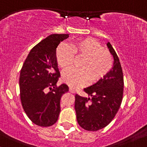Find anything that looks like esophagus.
I'll return each instance as SVG.
<instances>
[{
  "label": "esophagus",
  "instance_id": "34e87169",
  "mask_svg": "<svg viewBox=\"0 0 147 147\" xmlns=\"http://www.w3.org/2000/svg\"><path fill=\"white\" fill-rule=\"evenodd\" d=\"M69 91H70V92H71V93H72V94L75 93V89H73V88H69Z\"/></svg>",
  "mask_w": 147,
  "mask_h": 147
}]
</instances>
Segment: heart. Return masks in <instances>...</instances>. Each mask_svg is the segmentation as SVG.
<instances>
[{
	"label": "heart",
	"mask_w": 147,
	"mask_h": 147,
	"mask_svg": "<svg viewBox=\"0 0 147 147\" xmlns=\"http://www.w3.org/2000/svg\"><path fill=\"white\" fill-rule=\"evenodd\" d=\"M74 56L82 58L79 63L81 68L68 70L63 75V81L73 88L82 87L89 80L91 84H96L108 74L114 63L110 52L90 38L72 42L68 47L62 44L57 49V61L63 70L72 66Z\"/></svg>",
	"instance_id": "obj_1"
}]
</instances>
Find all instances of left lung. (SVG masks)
I'll list each match as a JSON object with an SVG mask.
<instances>
[{
	"label": "left lung",
	"mask_w": 147,
	"mask_h": 147,
	"mask_svg": "<svg viewBox=\"0 0 147 147\" xmlns=\"http://www.w3.org/2000/svg\"><path fill=\"white\" fill-rule=\"evenodd\" d=\"M107 46L114 57L112 70L101 80L84 88L91 98L75 95L77 122L87 131H94L107 126L116 116L123 100L124 81L121 63L111 44L108 42Z\"/></svg>",
	"instance_id": "1"
}]
</instances>
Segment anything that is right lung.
<instances>
[{
	"mask_svg": "<svg viewBox=\"0 0 147 147\" xmlns=\"http://www.w3.org/2000/svg\"><path fill=\"white\" fill-rule=\"evenodd\" d=\"M68 34H52L31 49L20 70V100L26 114L35 125L49 127L57 121L60 100L68 92L63 84L57 87L60 77L56 49ZM50 89L51 91L47 92Z\"/></svg>",
	"mask_w": 147,
	"mask_h": 147,
	"instance_id": "right-lung-1",
	"label": "right lung"
}]
</instances>
